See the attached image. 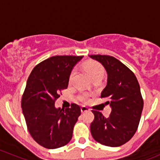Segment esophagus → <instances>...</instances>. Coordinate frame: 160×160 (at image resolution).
<instances>
[{
    "label": "esophagus",
    "instance_id": "esophagus-1",
    "mask_svg": "<svg viewBox=\"0 0 160 160\" xmlns=\"http://www.w3.org/2000/svg\"><path fill=\"white\" fill-rule=\"evenodd\" d=\"M81 111L82 112H86V111H90V108H88V107H86V106H82L81 107Z\"/></svg>",
    "mask_w": 160,
    "mask_h": 160
}]
</instances>
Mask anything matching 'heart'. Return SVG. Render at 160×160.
<instances>
[{"label": "heart", "instance_id": "obj_1", "mask_svg": "<svg viewBox=\"0 0 160 160\" xmlns=\"http://www.w3.org/2000/svg\"><path fill=\"white\" fill-rule=\"evenodd\" d=\"M86 69L88 71L89 74L90 75V77H93L94 76H98V75H104V68H103L101 64L98 63L96 62H91L90 63H88V65L86 66ZM74 74H75V70H72L70 72V81H71L73 77ZM82 101H88V95L86 94V93H83L80 97Z\"/></svg>", "mask_w": 160, "mask_h": 160}]
</instances>
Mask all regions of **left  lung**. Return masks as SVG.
<instances>
[{
    "instance_id": "1",
    "label": "left lung",
    "mask_w": 160,
    "mask_h": 160,
    "mask_svg": "<svg viewBox=\"0 0 160 160\" xmlns=\"http://www.w3.org/2000/svg\"><path fill=\"white\" fill-rule=\"evenodd\" d=\"M102 64L108 73V82L101 98H108L111 112L108 118L93 110L94 119L90 132L98 142L110 147L128 142L138 128L143 109V100L136 77L132 70L113 56L91 55Z\"/></svg>"
}]
</instances>
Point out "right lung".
I'll use <instances>...</instances> for the list:
<instances>
[{"instance_id":"obj_1","label":"right lung","mask_w":160,"mask_h":160,"mask_svg":"<svg viewBox=\"0 0 160 160\" xmlns=\"http://www.w3.org/2000/svg\"><path fill=\"white\" fill-rule=\"evenodd\" d=\"M83 56H56L40 62L27 80L22 108L28 130L37 143L53 149L67 145L81 114L80 106L55 107L61 90L67 89L70 72Z\"/></svg>"}]
</instances>
